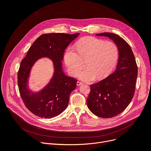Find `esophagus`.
Masks as SVG:
<instances>
[{"instance_id":"1","label":"esophagus","mask_w":151,"mask_h":151,"mask_svg":"<svg viewBox=\"0 0 151 151\" xmlns=\"http://www.w3.org/2000/svg\"><path fill=\"white\" fill-rule=\"evenodd\" d=\"M82 84H83V83H81V81H77V83H76L77 86H80V85H81Z\"/></svg>"}]
</instances>
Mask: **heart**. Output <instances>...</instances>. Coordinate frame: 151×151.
I'll list each match as a JSON object with an SVG mask.
<instances>
[{
	"label": "heart",
	"instance_id": "obj_1",
	"mask_svg": "<svg viewBox=\"0 0 151 151\" xmlns=\"http://www.w3.org/2000/svg\"><path fill=\"white\" fill-rule=\"evenodd\" d=\"M76 47L69 46L63 59L69 73L76 76L83 67L85 69L78 74V77L86 81L95 78L106 77L114 68L119 58L117 46L112 42L93 37H86L76 42Z\"/></svg>",
	"mask_w": 151,
	"mask_h": 151
}]
</instances>
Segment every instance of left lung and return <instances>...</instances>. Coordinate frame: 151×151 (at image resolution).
I'll return each instance as SVG.
<instances>
[{"instance_id":"1","label":"left lung","mask_w":151,"mask_h":151,"mask_svg":"<svg viewBox=\"0 0 151 151\" xmlns=\"http://www.w3.org/2000/svg\"><path fill=\"white\" fill-rule=\"evenodd\" d=\"M97 35L108 37L116 43L119 50V59L113 73L90 86L87 105L95 115L111 118L123 112L132 101L135 89L138 67L131 47L122 38L109 32Z\"/></svg>"}]
</instances>
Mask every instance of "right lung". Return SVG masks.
Here are the masks:
<instances>
[{"mask_svg": "<svg viewBox=\"0 0 151 151\" xmlns=\"http://www.w3.org/2000/svg\"><path fill=\"white\" fill-rule=\"evenodd\" d=\"M79 34H43L30 47L26 57L21 60L18 73L19 91L26 107L32 113L42 118L50 119L59 115L67 108L70 93L75 89L77 80L63 73L61 60L68 45ZM43 57L53 60L55 73L50 83L42 91L35 93L28 89V78L33 63Z\"/></svg>", "mask_w": 151, "mask_h": 151, "instance_id": "1", "label": "right lung"}]
</instances>
